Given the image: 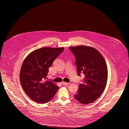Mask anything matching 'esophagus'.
Returning a JSON list of instances; mask_svg holds the SVG:
<instances>
[{
	"mask_svg": "<svg viewBox=\"0 0 129 129\" xmlns=\"http://www.w3.org/2000/svg\"><path fill=\"white\" fill-rule=\"evenodd\" d=\"M62 84L63 85H68L70 84V83H68V82H62Z\"/></svg>",
	"mask_w": 129,
	"mask_h": 129,
	"instance_id": "esophagus-1",
	"label": "esophagus"
}]
</instances>
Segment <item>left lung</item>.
Instances as JSON below:
<instances>
[{
    "mask_svg": "<svg viewBox=\"0 0 129 129\" xmlns=\"http://www.w3.org/2000/svg\"><path fill=\"white\" fill-rule=\"evenodd\" d=\"M76 59L78 75H85L83 83L74 97L80 103L88 104L93 102L102 94L108 79L106 62L98 51L87 46L70 47Z\"/></svg>",
    "mask_w": 129,
    "mask_h": 129,
    "instance_id": "left-lung-1",
    "label": "left lung"
}]
</instances>
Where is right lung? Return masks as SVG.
<instances>
[{"label":"right lung","instance_id":"1","mask_svg":"<svg viewBox=\"0 0 129 129\" xmlns=\"http://www.w3.org/2000/svg\"><path fill=\"white\" fill-rule=\"evenodd\" d=\"M63 50V48L43 47L33 51L24 60L20 73V82L24 91L32 101L46 103L59 89L53 82L45 80L49 68Z\"/></svg>","mask_w":129,"mask_h":129}]
</instances>
